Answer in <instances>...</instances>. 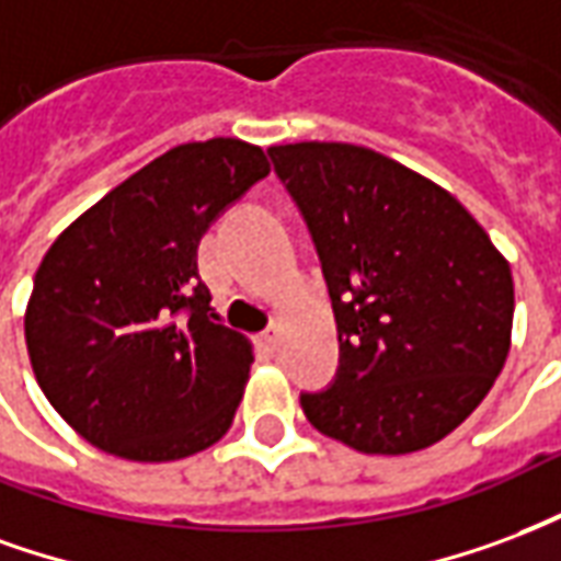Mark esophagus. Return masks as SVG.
<instances>
[{
	"label": "esophagus",
	"instance_id": "esophagus-1",
	"mask_svg": "<svg viewBox=\"0 0 561 561\" xmlns=\"http://www.w3.org/2000/svg\"><path fill=\"white\" fill-rule=\"evenodd\" d=\"M263 343L268 350H277V325H272L268 331H263Z\"/></svg>",
	"mask_w": 561,
	"mask_h": 561
}]
</instances>
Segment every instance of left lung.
<instances>
[{
	"label": "left lung",
	"mask_w": 561,
	"mask_h": 561,
	"mask_svg": "<svg viewBox=\"0 0 561 561\" xmlns=\"http://www.w3.org/2000/svg\"><path fill=\"white\" fill-rule=\"evenodd\" d=\"M308 220L341 367L301 394L320 433L362 454H412L460 427L505 367L508 260L457 196L353 142L268 149Z\"/></svg>",
	"instance_id": "left-lung-1"
}]
</instances>
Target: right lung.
Masks as SVG:
<instances>
[{"instance_id":"obj_1","label":"right lung","mask_w":561,"mask_h":561,"mask_svg":"<svg viewBox=\"0 0 561 561\" xmlns=\"http://www.w3.org/2000/svg\"><path fill=\"white\" fill-rule=\"evenodd\" d=\"M268 170L265 151L236 137L175 146L44 253L23 320L28 362L85 443L170 463L230 431L253 346L220 325L196 251L208 224Z\"/></svg>"}]
</instances>
